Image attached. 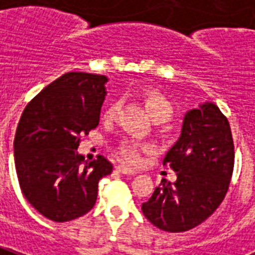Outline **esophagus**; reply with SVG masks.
I'll return each instance as SVG.
<instances>
[{
    "instance_id": "esophagus-1",
    "label": "esophagus",
    "mask_w": 255,
    "mask_h": 255,
    "mask_svg": "<svg viewBox=\"0 0 255 255\" xmlns=\"http://www.w3.org/2000/svg\"><path fill=\"white\" fill-rule=\"evenodd\" d=\"M117 171L121 172V174H128V175H134V174H137V171L133 170V168H130V167L128 166H124V164L117 166Z\"/></svg>"
}]
</instances>
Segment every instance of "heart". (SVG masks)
Returning a JSON list of instances; mask_svg holds the SVG:
<instances>
[{
    "mask_svg": "<svg viewBox=\"0 0 255 255\" xmlns=\"http://www.w3.org/2000/svg\"><path fill=\"white\" fill-rule=\"evenodd\" d=\"M144 102H145L146 109L153 117L156 122H166L172 117V106L168 102L166 96H163L160 92H157L155 89L146 91L144 95ZM121 109L120 100H114L105 109L103 113V120L105 121H114L118 117ZM148 150V146L142 144L140 141L135 140H125L122 141L118 146V155L128 163L135 164L141 160V156L144 152Z\"/></svg>",
    "mask_w": 255,
    "mask_h": 255,
    "instance_id": "obj_1",
    "label": "heart"
}]
</instances>
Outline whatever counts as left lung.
I'll return each mask as SVG.
<instances>
[{"label": "left lung", "instance_id": "8db88e82", "mask_svg": "<svg viewBox=\"0 0 255 255\" xmlns=\"http://www.w3.org/2000/svg\"><path fill=\"white\" fill-rule=\"evenodd\" d=\"M234 160L231 128L220 109L206 102L187 111L181 137L163 160L176 172V181H161L141 206L144 216L167 232L200 226L224 200Z\"/></svg>", "mask_w": 255, "mask_h": 255}]
</instances>
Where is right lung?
Listing matches in <instances>:
<instances>
[{
  "label": "right lung",
  "mask_w": 255,
  "mask_h": 255,
  "mask_svg": "<svg viewBox=\"0 0 255 255\" xmlns=\"http://www.w3.org/2000/svg\"><path fill=\"white\" fill-rule=\"evenodd\" d=\"M107 77L69 72L39 92L24 109L14 135L20 189L36 211L57 223L94 208L98 183L113 172L105 156L84 163L80 137L99 125Z\"/></svg>",
  "instance_id": "obj_1"
}]
</instances>
